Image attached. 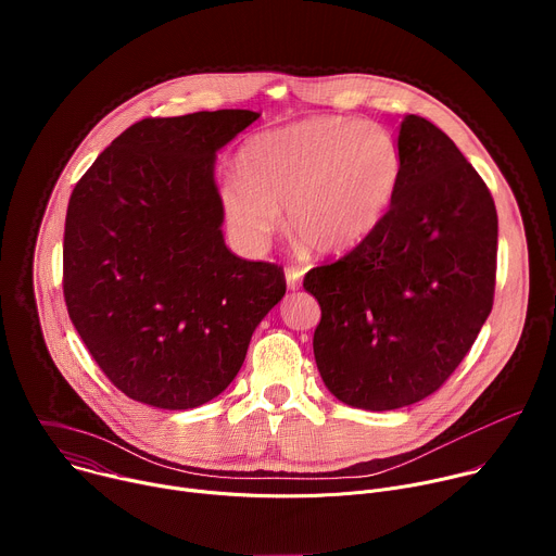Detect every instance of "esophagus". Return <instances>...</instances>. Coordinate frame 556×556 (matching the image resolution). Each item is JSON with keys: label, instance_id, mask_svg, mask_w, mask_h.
<instances>
[{"label": "esophagus", "instance_id": "34e87169", "mask_svg": "<svg viewBox=\"0 0 556 556\" xmlns=\"http://www.w3.org/2000/svg\"><path fill=\"white\" fill-rule=\"evenodd\" d=\"M301 277H303V268H296V266L286 268V283L290 290H296L301 286Z\"/></svg>", "mask_w": 556, "mask_h": 556}]
</instances>
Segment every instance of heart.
<instances>
[{
  "label": "heart",
  "mask_w": 556,
  "mask_h": 556,
  "mask_svg": "<svg viewBox=\"0 0 556 556\" xmlns=\"http://www.w3.org/2000/svg\"><path fill=\"white\" fill-rule=\"evenodd\" d=\"M240 180L222 187L224 219L257 253L281 224L319 253L358 244L384 217L403 176V153L380 125L312 116L251 138L237 155Z\"/></svg>",
  "instance_id": "1"
}]
</instances>
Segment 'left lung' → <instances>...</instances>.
I'll return each mask as SVG.
<instances>
[{"label": "left lung", "mask_w": 556, "mask_h": 556, "mask_svg": "<svg viewBox=\"0 0 556 556\" xmlns=\"http://www.w3.org/2000/svg\"><path fill=\"white\" fill-rule=\"evenodd\" d=\"M403 176L378 226L307 270L321 305L314 361L345 405L389 412L438 391L493 309L497 208L486 182L431 121L407 114Z\"/></svg>", "instance_id": "obj_1"}]
</instances>
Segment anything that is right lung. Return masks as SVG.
I'll list each match as a JSON object with an SVG mask.
<instances>
[{"label":"right lung","instance_id":"obj_1","mask_svg":"<svg viewBox=\"0 0 556 556\" xmlns=\"http://www.w3.org/2000/svg\"><path fill=\"white\" fill-rule=\"evenodd\" d=\"M251 110L142 118L76 182L63 232V299L88 352L131 401L193 409L240 371L283 270L232 255L215 151Z\"/></svg>","mask_w":556,"mask_h":556}]
</instances>
